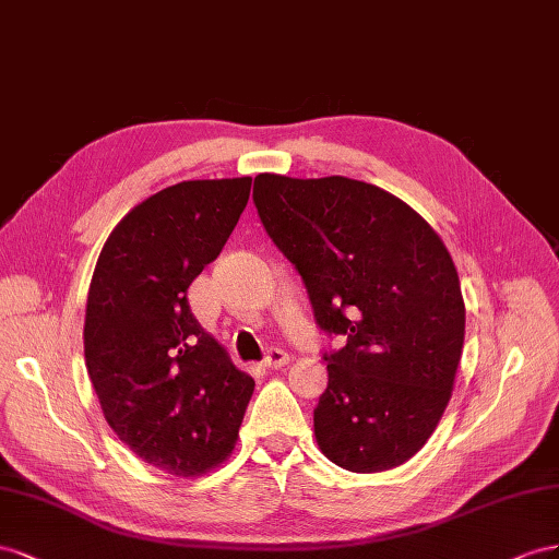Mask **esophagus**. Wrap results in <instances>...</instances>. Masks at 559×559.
<instances>
[{"label": "esophagus", "instance_id": "34e87169", "mask_svg": "<svg viewBox=\"0 0 559 559\" xmlns=\"http://www.w3.org/2000/svg\"><path fill=\"white\" fill-rule=\"evenodd\" d=\"M288 362H290V356L285 354L283 348L271 346V348L266 350V356H264V365H266V368L278 370V368H285V365H288Z\"/></svg>", "mask_w": 559, "mask_h": 559}]
</instances>
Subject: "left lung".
<instances>
[{
	"label": "left lung",
	"mask_w": 559,
	"mask_h": 559,
	"mask_svg": "<svg viewBox=\"0 0 559 559\" xmlns=\"http://www.w3.org/2000/svg\"><path fill=\"white\" fill-rule=\"evenodd\" d=\"M252 201L305 281L325 350L328 389L313 409L321 452L350 473L405 464L450 403L466 307L440 236L405 201L330 175L262 173Z\"/></svg>",
	"instance_id": "obj_1"
}]
</instances>
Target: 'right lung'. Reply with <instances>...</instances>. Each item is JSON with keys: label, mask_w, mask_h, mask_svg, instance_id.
I'll return each instance as SVG.
<instances>
[{"label": "right lung", "mask_w": 559, "mask_h": 559, "mask_svg": "<svg viewBox=\"0 0 559 559\" xmlns=\"http://www.w3.org/2000/svg\"><path fill=\"white\" fill-rule=\"evenodd\" d=\"M250 182L156 191L109 234L91 278L84 356L105 419L142 461L178 477L231 454L254 391L187 301L241 217Z\"/></svg>", "instance_id": "1"}]
</instances>
